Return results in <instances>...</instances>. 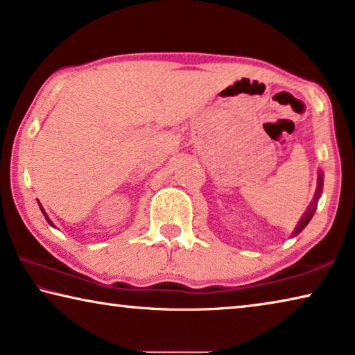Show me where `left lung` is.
I'll return each mask as SVG.
<instances>
[{"mask_svg":"<svg viewBox=\"0 0 355 355\" xmlns=\"http://www.w3.org/2000/svg\"><path fill=\"white\" fill-rule=\"evenodd\" d=\"M320 189H322V173H319V177H318V191H316V198H314V200H313V204H311V207L308 208V211L305 213V216H303L302 219H300V223H299V226L295 227V230H294V235H299L303 229L306 227V224L309 223V219L313 218V215H314V211H316V202H318V199H319V194H320Z\"/></svg>","mask_w":355,"mask_h":355,"instance_id":"1","label":"left lung"}]
</instances>
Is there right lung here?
Masks as SVG:
<instances>
[{"instance_id": "add662e5", "label": "right lung", "mask_w": 355, "mask_h": 355, "mask_svg": "<svg viewBox=\"0 0 355 355\" xmlns=\"http://www.w3.org/2000/svg\"><path fill=\"white\" fill-rule=\"evenodd\" d=\"M41 210H42V213H46V211H44V208H42V205H41ZM46 218H47V215H46ZM47 221H49L50 224H52V221H50V219H49V218H47Z\"/></svg>"}]
</instances>
